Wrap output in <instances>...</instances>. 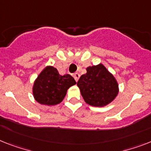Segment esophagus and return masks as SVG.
<instances>
[{"label":"esophagus","instance_id":"esophagus-1","mask_svg":"<svg viewBox=\"0 0 151 151\" xmlns=\"http://www.w3.org/2000/svg\"><path fill=\"white\" fill-rule=\"evenodd\" d=\"M73 78H74V79H75L76 81H78V79H79L80 78V74L78 73H73Z\"/></svg>","mask_w":151,"mask_h":151}]
</instances>
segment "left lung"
I'll list each match as a JSON object with an SVG mask.
<instances>
[{"mask_svg":"<svg viewBox=\"0 0 151 151\" xmlns=\"http://www.w3.org/2000/svg\"><path fill=\"white\" fill-rule=\"evenodd\" d=\"M78 81L81 93L87 104L102 107L111 104L119 93L116 78L104 64L89 66Z\"/></svg>","mask_w":151,"mask_h":151,"instance_id":"8db88e82","label":"left lung"}]
</instances>
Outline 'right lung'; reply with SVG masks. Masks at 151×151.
I'll return each instance as SVG.
<instances>
[{
    "label": "right lung",
    "instance_id": "1",
    "mask_svg": "<svg viewBox=\"0 0 151 151\" xmlns=\"http://www.w3.org/2000/svg\"><path fill=\"white\" fill-rule=\"evenodd\" d=\"M74 84L75 80L70 74L61 76L57 68L47 66L34 82L33 96L40 104L54 106L61 103L68 90Z\"/></svg>",
    "mask_w": 151,
    "mask_h": 151
}]
</instances>
